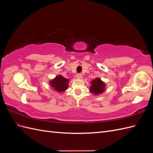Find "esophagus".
<instances>
[{"label": "esophagus", "mask_w": 153, "mask_h": 153, "mask_svg": "<svg viewBox=\"0 0 153 153\" xmlns=\"http://www.w3.org/2000/svg\"><path fill=\"white\" fill-rule=\"evenodd\" d=\"M76 77L77 79H81V78H82V75L81 73H78V74H76Z\"/></svg>", "instance_id": "obj_1"}]
</instances>
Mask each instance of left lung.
I'll return each instance as SVG.
<instances>
[{"label": "left lung", "mask_w": 153, "mask_h": 153, "mask_svg": "<svg viewBox=\"0 0 153 153\" xmlns=\"http://www.w3.org/2000/svg\"><path fill=\"white\" fill-rule=\"evenodd\" d=\"M105 84L100 78H96L94 80H92L90 87V91L94 94H99L105 91Z\"/></svg>", "instance_id": "1"}]
</instances>
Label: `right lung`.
<instances>
[{"label": "right lung", "instance_id": "obj_1", "mask_svg": "<svg viewBox=\"0 0 153 153\" xmlns=\"http://www.w3.org/2000/svg\"><path fill=\"white\" fill-rule=\"evenodd\" d=\"M69 79L63 77L62 75H58L53 80L50 82V85L53 89L58 92H64L68 89Z\"/></svg>", "mask_w": 153, "mask_h": 153}]
</instances>
